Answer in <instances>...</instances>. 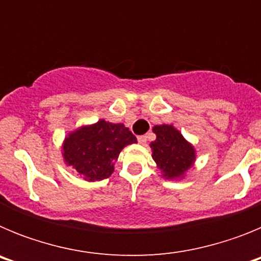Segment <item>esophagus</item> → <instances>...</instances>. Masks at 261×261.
Wrapping results in <instances>:
<instances>
[{"label": "esophagus", "mask_w": 261, "mask_h": 261, "mask_svg": "<svg viewBox=\"0 0 261 261\" xmlns=\"http://www.w3.org/2000/svg\"><path fill=\"white\" fill-rule=\"evenodd\" d=\"M137 140H138V142H140V144L145 145V144H146V141H147V137H146V136H138Z\"/></svg>", "instance_id": "obj_1"}]
</instances>
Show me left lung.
I'll return each mask as SVG.
<instances>
[{"instance_id": "8db88e82", "label": "left lung", "mask_w": 261, "mask_h": 261, "mask_svg": "<svg viewBox=\"0 0 261 261\" xmlns=\"http://www.w3.org/2000/svg\"><path fill=\"white\" fill-rule=\"evenodd\" d=\"M151 156L166 180H181L196 162V149L172 124L154 125Z\"/></svg>"}]
</instances>
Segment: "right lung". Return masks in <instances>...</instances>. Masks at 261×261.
Returning a JSON list of instances; mask_svg holds the SVG:
<instances>
[{
  "label": "right lung",
  "instance_id": "obj_1",
  "mask_svg": "<svg viewBox=\"0 0 261 261\" xmlns=\"http://www.w3.org/2000/svg\"><path fill=\"white\" fill-rule=\"evenodd\" d=\"M137 138L124 124H114L100 119L70 130L61 145L64 163L78 172L84 180L107 179L115 170L120 151Z\"/></svg>",
  "mask_w": 261,
  "mask_h": 261
}]
</instances>
